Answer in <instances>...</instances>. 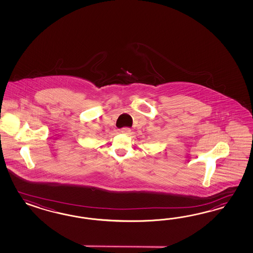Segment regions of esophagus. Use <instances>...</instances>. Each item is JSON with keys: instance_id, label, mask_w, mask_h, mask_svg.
Instances as JSON below:
<instances>
[{"instance_id": "obj_1", "label": "esophagus", "mask_w": 253, "mask_h": 253, "mask_svg": "<svg viewBox=\"0 0 253 253\" xmlns=\"http://www.w3.org/2000/svg\"><path fill=\"white\" fill-rule=\"evenodd\" d=\"M122 133L123 134H127V135H129L130 133V128H128V127H124L123 129H121L120 130Z\"/></svg>"}]
</instances>
